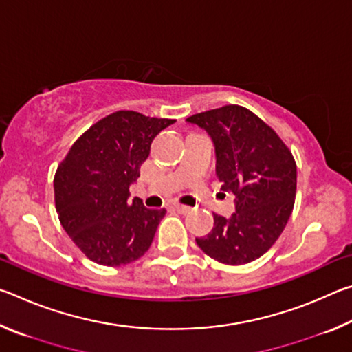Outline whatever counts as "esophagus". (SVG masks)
<instances>
[{
    "instance_id": "34e87169",
    "label": "esophagus",
    "mask_w": 352,
    "mask_h": 352,
    "mask_svg": "<svg viewBox=\"0 0 352 352\" xmlns=\"http://www.w3.org/2000/svg\"><path fill=\"white\" fill-rule=\"evenodd\" d=\"M174 208L182 214H186L190 211V206H186V205H180V204H174Z\"/></svg>"
}]
</instances>
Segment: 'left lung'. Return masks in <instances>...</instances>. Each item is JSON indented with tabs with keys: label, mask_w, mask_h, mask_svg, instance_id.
<instances>
[{
	"label": "left lung",
	"mask_w": 352,
	"mask_h": 352,
	"mask_svg": "<svg viewBox=\"0 0 352 352\" xmlns=\"http://www.w3.org/2000/svg\"><path fill=\"white\" fill-rule=\"evenodd\" d=\"M186 121L211 136L222 189L236 195L233 216L214 214L211 233L195 242L222 264H248L269 252L287 225L296 194L294 155L245 107L223 105Z\"/></svg>",
	"instance_id": "obj_1"
}]
</instances>
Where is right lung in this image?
<instances>
[{
	"label": "right lung",
	"instance_id": "obj_1",
	"mask_svg": "<svg viewBox=\"0 0 352 352\" xmlns=\"http://www.w3.org/2000/svg\"><path fill=\"white\" fill-rule=\"evenodd\" d=\"M175 119L121 110L79 136L54 177L58 220L80 252L100 265L136 261L153 241L166 210L129 200L155 136Z\"/></svg>",
	"mask_w": 352,
	"mask_h": 352
}]
</instances>
